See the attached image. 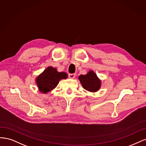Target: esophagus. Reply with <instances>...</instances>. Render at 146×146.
I'll return each mask as SVG.
<instances>
[{
	"label": "esophagus",
	"mask_w": 146,
	"mask_h": 146,
	"mask_svg": "<svg viewBox=\"0 0 146 146\" xmlns=\"http://www.w3.org/2000/svg\"><path fill=\"white\" fill-rule=\"evenodd\" d=\"M75 76H76V74H68V77L70 78V79H74L75 78Z\"/></svg>",
	"instance_id": "obj_1"
}]
</instances>
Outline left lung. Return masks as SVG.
Returning <instances> with one entry per match:
<instances>
[{"label":"left lung","mask_w":146,"mask_h":146,"mask_svg":"<svg viewBox=\"0 0 146 146\" xmlns=\"http://www.w3.org/2000/svg\"><path fill=\"white\" fill-rule=\"evenodd\" d=\"M79 80L85 90L90 92H96L101 86V81L93 70H90L86 74H81Z\"/></svg>","instance_id":"8db88e82"}]
</instances>
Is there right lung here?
Returning <instances> with one entry per match:
<instances>
[{
    "label": "right lung",
    "mask_w": 146,
    "mask_h": 146,
    "mask_svg": "<svg viewBox=\"0 0 146 146\" xmlns=\"http://www.w3.org/2000/svg\"><path fill=\"white\" fill-rule=\"evenodd\" d=\"M68 75L65 72H59L53 67H48L36 79L39 92L46 94L56 87L60 79H67Z\"/></svg>",
    "instance_id": "1"
}]
</instances>
